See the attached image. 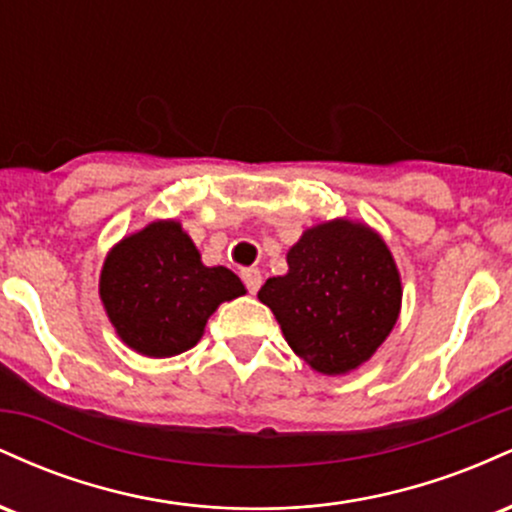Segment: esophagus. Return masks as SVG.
I'll use <instances>...</instances> for the list:
<instances>
[{"mask_svg":"<svg viewBox=\"0 0 512 512\" xmlns=\"http://www.w3.org/2000/svg\"><path fill=\"white\" fill-rule=\"evenodd\" d=\"M240 276H243L245 286H248L250 293L260 291V286H262V274H260V269H255V267L243 269V272H240Z\"/></svg>","mask_w":512,"mask_h":512,"instance_id":"1","label":"esophagus"}]
</instances>
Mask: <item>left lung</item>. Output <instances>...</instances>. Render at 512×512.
Listing matches in <instances>:
<instances>
[{
    "label": "left lung",
    "instance_id": "left-lung-1",
    "mask_svg": "<svg viewBox=\"0 0 512 512\" xmlns=\"http://www.w3.org/2000/svg\"><path fill=\"white\" fill-rule=\"evenodd\" d=\"M289 272L257 298L272 310L293 354L322 375H346L373 358L402 310V276L390 248L363 221L305 228L286 252Z\"/></svg>",
    "mask_w": 512,
    "mask_h": 512
}]
</instances>
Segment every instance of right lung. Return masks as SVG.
I'll use <instances>...</instances> for the list:
<instances>
[{
    "label": "right lung",
    "instance_id": "1",
    "mask_svg": "<svg viewBox=\"0 0 512 512\" xmlns=\"http://www.w3.org/2000/svg\"><path fill=\"white\" fill-rule=\"evenodd\" d=\"M243 293V281L231 269L202 262L175 219L151 221L115 243L98 279V296L117 337L149 358L192 349L216 308Z\"/></svg>",
    "mask_w": 512,
    "mask_h": 512
}]
</instances>
